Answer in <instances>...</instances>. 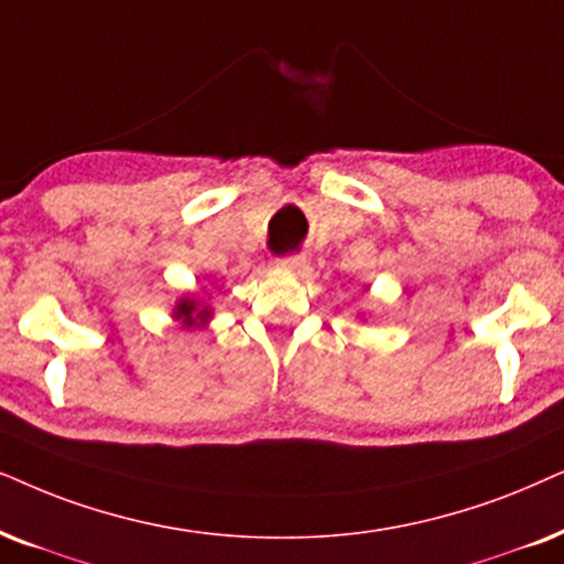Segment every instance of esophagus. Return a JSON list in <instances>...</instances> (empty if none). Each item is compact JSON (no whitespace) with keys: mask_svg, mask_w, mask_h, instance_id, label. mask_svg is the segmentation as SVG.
I'll return each mask as SVG.
<instances>
[{"mask_svg":"<svg viewBox=\"0 0 564 564\" xmlns=\"http://www.w3.org/2000/svg\"><path fill=\"white\" fill-rule=\"evenodd\" d=\"M276 267L288 269V272H303L305 269V256L303 253H288L276 261Z\"/></svg>","mask_w":564,"mask_h":564,"instance_id":"obj_1","label":"esophagus"}]
</instances>
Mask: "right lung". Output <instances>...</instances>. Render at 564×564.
<instances>
[{"label":"right lung","instance_id":"obj_1","mask_svg":"<svg viewBox=\"0 0 564 564\" xmlns=\"http://www.w3.org/2000/svg\"><path fill=\"white\" fill-rule=\"evenodd\" d=\"M175 318H181V324L192 328L209 318V308H199V303H194V300H181L178 308H175Z\"/></svg>","mask_w":564,"mask_h":564}]
</instances>
